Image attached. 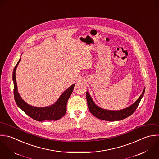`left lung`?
Listing matches in <instances>:
<instances>
[{
    "mask_svg": "<svg viewBox=\"0 0 159 159\" xmlns=\"http://www.w3.org/2000/svg\"><path fill=\"white\" fill-rule=\"evenodd\" d=\"M144 92L145 87L142 94L133 104L126 108L120 110H110L100 108L95 103L88 91L86 93V98L89 111L96 118L108 121H115L122 120L131 115L138 108L142 98L144 96Z\"/></svg>",
    "mask_w": 159,
    "mask_h": 159,
    "instance_id": "left-lung-1",
    "label": "left lung"
}]
</instances>
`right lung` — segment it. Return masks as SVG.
Wrapping results in <instances>:
<instances>
[{"label":"right lung","instance_id":"right-lung-1","mask_svg":"<svg viewBox=\"0 0 159 159\" xmlns=\"http://www.w3.org/2000/svg\"><path fill=\"white\" fill-rule=\"evenodd\" d=\"M20 61L21 58H20L17 64L15 66L12 74L14 98L17 106L27 115L38 121H44L45 120L56 121L61 119L66 113L67 102L72 93L75 84H72L70 87L66 89L54 104L45 107H36L31 106L26 103L21 98L18 92L15 72Z\"/></svg>","mask_w":159,"mask_h":159}]
</instances>
